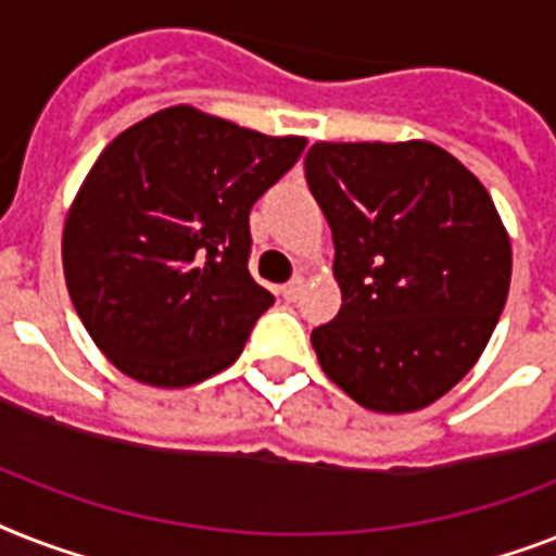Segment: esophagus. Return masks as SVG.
<instances>
[{
    "mask_svg": "<svg viewBox=\"0 0 556 556\" xmlns=\"http://www.w3.org/2000/svg\"><path fill=\"white\" fill-rule=\"evenodd\" d=\"M302 291H305V279H302V277H293L291 282H286V286L279 288V293H282V300H288V302L300 300Z\"/></svg>",
    "mask_w": 556,
    "mask_h": 556,
    "instance_id": "obj_1",
    "label": "esophagus"
}]
</instances>
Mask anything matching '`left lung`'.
I'll return each mask as SVG.
<instances>
[{
	"label": "left lung",
	"mask_w": 556,
	"mask_h": 556,
	"mask_svg": "<svg viewBox=\"0 0 556 556\" xmlns=\"http://www.w3.org/2000/svg\"><path fill=\"white\" fill-rule=\"evenodd\" d=\"M305 176L342 291L337 319L311 333L325 377L380 414L437 403L480 359L511 286L491 193L426 139L317 142Z\"/></svg>",
	"instance_id": "left-lung-1"
}]
</instances>
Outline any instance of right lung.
Returning <instances> with one entry per match:
<instances>
[{"mask_svg":"<svg viewBox=\"0 0 556 556\" xmlns=\"http://www.w3.org/2000/svg\"><path fill=\"white\" fill-rule=\"evenodd\" d=\"M174 105L99 153L62 231L76 314L125 377L185 388L225 371L274 296L248 274L254 202L305 151Z\"/></svg>","mask_w":556,"mask_h":556,"instance_id":"right-lung-1","label":"right lung"}]
</instances>
